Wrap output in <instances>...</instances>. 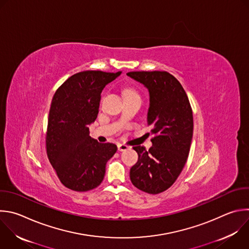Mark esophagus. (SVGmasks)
I'll return each mask as SVG.
<instances>
[{"label":"esophagus","instance_id":"1","mask_svg":"<svg viewBox=\"0 0 249 249\" xmlns=\"http://www.w3.org/2000/svg\"><path fill=\"white\" fill-rule=\"evenodd\" d=\"M128 148H129V146L126 145V144H123V143L118 144V150H119V151H125V150H127Z\"/></svg>","mask_w":249,"mask_h":249}]
</instances>
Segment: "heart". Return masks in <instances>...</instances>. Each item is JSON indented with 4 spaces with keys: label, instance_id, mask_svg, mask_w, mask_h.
I'll return each mask as SVG.
<instances>
[{
    "label": "heart",
    "instance_id": "1",
    "mask_svg": "<svg viewBox=\"0 0 249 249\" xmlns=\"http://www.w3.org/2000/svg\"><path fill=\"white\" fill-rule=\"evenodd\" d=\"M123 96H124V97H128V96H138V94H137V92H136L135 90H133V89H131V88H126V89H124V91H123Z\"/></svg>",
    "mask_w": 249,
    "mask_h": 249
}]
</instances>
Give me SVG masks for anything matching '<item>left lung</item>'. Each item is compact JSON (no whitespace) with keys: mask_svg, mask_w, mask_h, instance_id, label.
I'll list each match as a JSON object with an SVG mask.
<instances>
[{"mask_svg":"<svg viewBox=\"0 0 249 249\" xmlns=\"http://www.w3.org/2000/svg\"><path fill=\"white\" fill-rule=\"evenodd\" d=\"M127 75L149 93L147 125L152 146L133 148L139 155L130 170L132 184L157 195L169 189L187 162L194 132L193 110L181 83L166 71H133Z\"/></svg>","mask_w":249,"mask_h":249,"instance_id":"left-lung-1","label":"left lung"}]
</instances>
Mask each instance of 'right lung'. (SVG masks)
I'll use <instances>...</instances> for the list:
<instances>
[{
	"mask_svg": "<svg viewBox=\"0 0 249 249\" xmlns=\"http://www.w3.org/2000/svg\"><path fill=\"white\" fill-rule=\"evenodd\" d=\"M121 72L88 70L69 77L53 95L46 135L47 154L61 184L75 192L101 185L107 162L117 146L90 137L98 117L101 94Z\"/></svg>",
	"mask_w": 249,
	"mask_h": 249,
	"instance_id": "add662e5",
	"label": "right lung"
}]
</instances>
